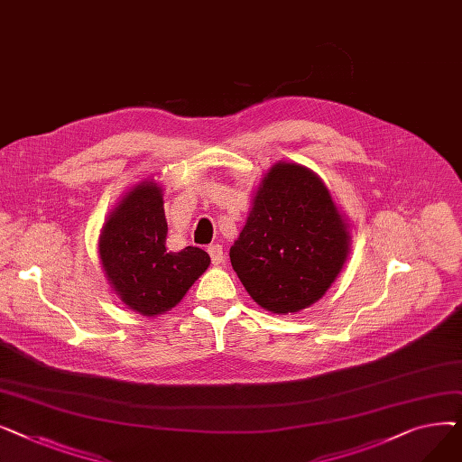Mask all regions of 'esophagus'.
I'll use <instances>...</instances> for the list:
<instances>
[{
	"label": "esophagus",
	"instance_id": "obj_1",
	"mask_svg": "<svg viewBox=\"0 0 462 462\" xmlns=\"http://www.w3.org/2000/svg\"><path fill=\"white\" fill-rule=\"evenodd\" d=\"M208 253H209V256H211L213 265L223 263L225 254H223V247H221V245H209V247H208Z\"/></svg>",
	"mask_w": 462,
	"mask_h": 462
}]
</instances>
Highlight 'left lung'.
<instances>
[{
    "label": "left lung",
    "instance_id": "left-lung-1",
    "mask_svg": "<svg viewBox=\"0 0 462 462\" xmlns=\"http://www.w3.org/2000/svg\"><path fill=\"white\" fill-rule=\"evenodd\" d=\"M348 253V225L324 181L301 164L277 162L258 185L230 262L260 307L288 314L326 294Z\"/></svg>",
    "mask_w": 462,
    "mask_h": 462
}]
</instances>
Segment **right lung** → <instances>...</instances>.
Masks as SVG:
<instances>
[{
	"label": "right lung",
	"mask_w": 462,
	"mask_h": 462,
	"mask_svg": "<svg viewBox=\"0 0 462 462\" xmlns=\"http://www.w3.org/2000/svg\"><path fill=\"white\" fill-rule=\"evenodd\" d=\"M162 204L159 183L142 181L119 200L99 236V258L110 286L142 317L176 307L211 262L199 247L166 251Z\"/></svg>",
	"instance_id": "add662e5"
}]
</instances>
